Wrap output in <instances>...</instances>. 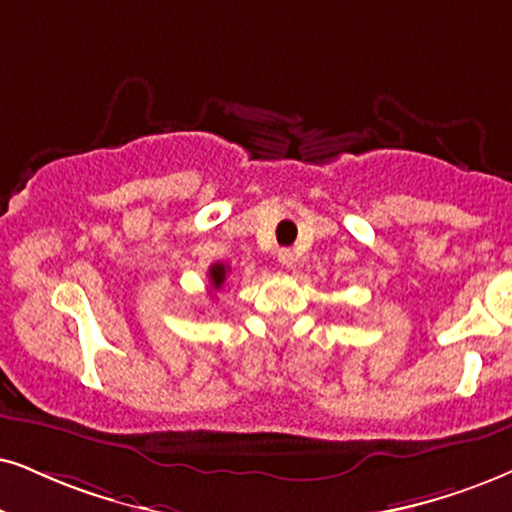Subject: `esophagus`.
I'll return each mask as SVG.
<instances>
[{
  "mask_svg": "<svg viewBox=\"0 0 512 512\" xmlns=\"http://www.w3.org/2000/svg\"><path fill=\"white\" fill-rule=\"evenodd\" d=\"M278 262H281L286 269H295L297 255L293 250H281V252H278Z\"/></svg>",
  "mask_w": 512,
  "mask_h": 512,
  "instance_id": "34e87169",
  "label": "esophagus"
}]
</instances>
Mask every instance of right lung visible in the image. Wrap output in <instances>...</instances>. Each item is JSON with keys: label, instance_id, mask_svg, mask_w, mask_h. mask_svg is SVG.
<instances>
[{"label": "right lung", "instance_id": "1", "mask_svg": "<svg viewBox=\"0 0 512 512\" xmlns=\"http://www.w3.org/2000/svg\"><path fill=\"white\" fill-rule=\"evenodd\" d=\"M208 274H210V286L215 288V290H219V288L224 286L226 276H229V267H226V264H222V262H217V264H212Z\"/></svg>", "mask_w": 512, "mask_h": 512}]
</instances>
